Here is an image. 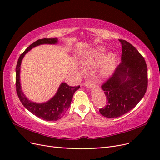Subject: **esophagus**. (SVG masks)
<instances>
[{"mask_svg": "<svg viewBox=\"0 0 160 160\" xmlns=\"http://www.w3.org/2000/svg\"><path fill=\"white\" fill-rule=\"evenodd\" d=\"M85 85L89 89H93L96 87V84L94 80H93V79L91 78H88L86 80V81L85 82Z\"/></svg>", "mask_w": 160, "mask_h": 160, "instance_id": "34e87169", "label": "esophagus"}]
</instances>
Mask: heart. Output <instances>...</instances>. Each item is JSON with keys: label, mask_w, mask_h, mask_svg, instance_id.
<instances>
[{"label": "heart", "mask_w": 160, "mask_h": 160, "mask_svg": "<svg viewBox=\"0 0 160 160\" xmlns=\"http://www.w3.org/2000/svg\"><path fill=\"white\" fill-rule=\"evenodd\" d=\"M105 52V49L103 47L96 48L85 58L82 65L85 68H91L98 64L103 58L99 67V75L102 77H108L112 73L114 69L116 59L115 55L111 52L108 53L104 57Z\"/></svg>", "instance_id": "heart-1"}]
</instances>
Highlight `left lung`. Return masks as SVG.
<instances>
[{
  "label": "left lung",
  "mask_w": 160,
  "mask_h": 160,
  "mask_svg": "<svg viewBox=\"0 0 160 160\" xmlns=\"http://www.w3.org/2000/svg\"><path fill=\"white\" fill-rule=\"evenodd\" d=\"M119 41L122 46V62L101 85L108 101L99 112L108 118L120 117L133 109L143 98L148 83L144 58L129 42Z\"/></svg>",
  "instance_id": "left-lung-1"
}]
</instances>
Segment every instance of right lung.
Returning <instances> with one entry per match:
<instances>
[{
  "mask_svg": "<svg viewBox=\"0 0 160 160\" xmlns=\"http://www.w3.org/2000/svg\"><path fill=\"white\" fill-rule=\"evenodd\" d=\"M57 42L58 39L57 38H42L34 42L19 57L16 67V89L19 99L24 107L33 115L46 121H57L63 117L70 107L74 93L79 89L80 86L71 87L66 83H62L56 94L50 100L42 103L32 102L26 98L21 90L20 83L21 65L24 56L33 47L43 44L54 45L57 43Z\"/></svg>",
  "mask_w": 160,
  "mask_h": 160,
  "instance_id": "obj_1",
  "label": "right lung"
}]
</instances>
